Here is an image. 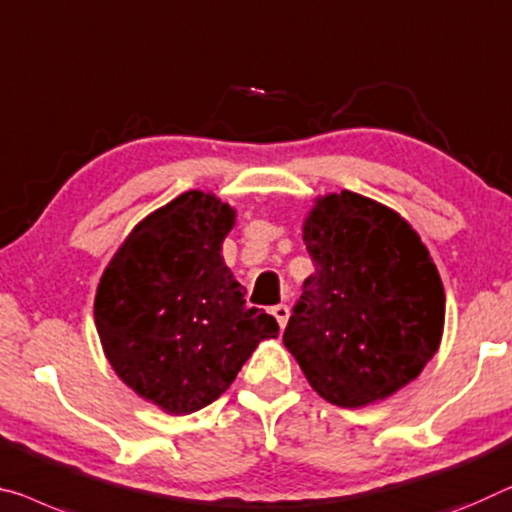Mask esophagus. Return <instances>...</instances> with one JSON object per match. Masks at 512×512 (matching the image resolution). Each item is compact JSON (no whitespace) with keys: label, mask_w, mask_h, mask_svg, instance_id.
<instances>
[{"label":"esophagus","mask_w":512,"mask_h":512,"mask_svg":"<svg viewBox=\"0 0 512 512\" xmlns=\"http://www.w3.org/2000/svg\"><path fill=\"white\" fill-rule=\"evenodd\" d=\"M272 313H274V318H277V322H279V327L283 329L286 327V322H288V316H290V309L286 304H277L272 309Z\"/></svg>","instance_id":"obj_1"}]
</instances>
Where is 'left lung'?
<instances>
[{
    "instance_id": "1",
    "label": "left lung",
    "mask_w": 512,
    "mask_h": 512,
    "mask_svg": "<svg viewBox=\"0 0 512 512\" xmlns=\"http://www.w3.org/2000/svg\"><path fill=\"white\" fill-rule=\"evenodd\" d=\"M316 272L302 283L283 345L338 407H364L419 377L439 348L444 286L398 212L343 190L304 224Z\"/></svg>"
}]
</instances>
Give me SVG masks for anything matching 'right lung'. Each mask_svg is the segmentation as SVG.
Wrapping results in <instances>:
<instances>
[{"instance_id":"obj_1","label":"right lung","mask_w":512,"mask_h":512,"mask_svg":"<svg viewBox=\"0 0 512 512\" xmlns=\"http://www.w3.org/2000/svg\"><path fill=\"white\" fill-rule=\"evenodd\" d=\"M233 219L217 196L180 194L135 226L100 279L93 316L109 364L169 414L217 400L256 345L279 334L222 258Z\"/></svg>"}]
</instances>
